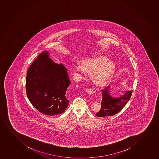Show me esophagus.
Masks as SVG:
<instances>
[{
	"instance_id": "esophagus-1",
	"label": "esophagus",
	"mask_w": 159,
	"mask_h": 159,
	"mask_svg": "<svg viewBox=\"0 0 159 159\" xmlns=\"http://www.w3.org/2000/svg\"><path fill=\"white\" fill-rule=\"evenodd\" d=\"M86 91L89 94H92L94 93V91L93 89H89H89H86Z\"/></svg>"
}]
</instances>
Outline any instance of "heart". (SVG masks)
<instances>
[{
    "instance_id": "heart-1",
    "label": "heart",
    "mask_w": 159,
    "mask_h": 159,
    "mask_svg": "<svg viewBox=\"0 0 159 159\" xmlns=\"http://www.w3.org/2000/svg\"><path fill=\"white\" fill-rule=\"evenodd\" d=\"M115 66L106 57L91 58L82 63L75 66V72L79 79H83L87 73L92 74V80L98 86H103L111 80L114 72Z\"/></svg>"
}]
</instances>
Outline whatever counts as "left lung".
Segmentation results:
<instances>
[{
	"instance_id": "left-lung-1",
	"label": "left lung",
	"mask_w": 159,
	"mask_h": 159,
	"mask_svg": "<svg viewBox=\"0 0 159 159\" xmlns=\"http://www.w3.org/2000/svg\"><path fill=\"white\" fill-rule=\"evenodd\" d=\"M110 87L101 90L102 99L100 110L96 113L99 117L114 116L121 111L131 98L132 91H128L119 98H113L109 93Z\"/></svg>"
}]
</instances>
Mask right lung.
Returning <instances> with one entry per match:
<instances>
[{"label":"right lung","mask_w":159,"mask_h":159,"mask_svg":"<svg viewBox=\"0 0 159 159\" xmlns=\"http://www.w3.org/2000/svg\"><path fill=\"white\" fill-rule=\"evenodd\" d=\"M70 84L67 69L57 64L43 51L29 67L26 80L28 98L38 111L48 116L59 115L69 100L66 91Z\"/></svg>","instance_id":"1"}]
</instances>
